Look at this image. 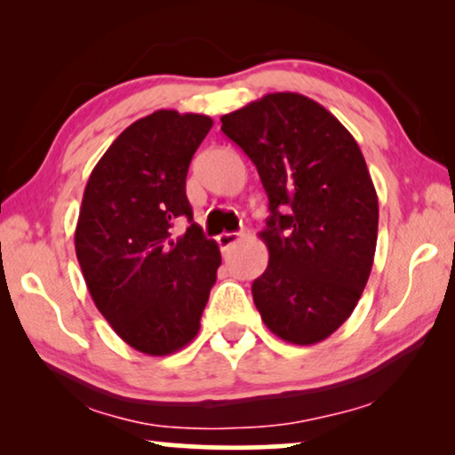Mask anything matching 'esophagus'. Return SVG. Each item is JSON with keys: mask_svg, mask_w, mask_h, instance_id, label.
<instances>
[{"mask_svg": "<svg viewBox=\"0 0 455 455\" xmlns=\"http://www.w3.org/2000/svg\"><path fill=\"white\" fill-rule=\"evenodd\" d=\"M242 240V234L240 232H223L217 235V244H220L221 251H229L235 242Z\"/></svg>", "mask_w": 455, "mask_h": 455, "instance_id": "obj_1", "label": "esophagus"}]
</instances>
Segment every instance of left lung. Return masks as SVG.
Returning a JSON list of instances; mask_svg holds the SVG:
<instances>
[{
	"instance_id": "8db88e82",
	"label": "left lung",
	"mask_w": 455,
	"mask_h": 455,
	"mask_svg": "<svg viewBox=\"0 0 455 455\" xmlns=\"http://www.w3.org/2000/svg\"><path fill=\"white\" fill-rule=\"evenodd\" d=\"M269 198L259 235L269 265L252 282L260 319L277 338L313 346L344 325L369 282L379 201L354 136L298 92H269L221 116Z\"/></svg>"
}]
</instances>
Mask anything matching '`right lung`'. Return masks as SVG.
<instances>
[{
  "mask_svg": "<svg viewBox=\"0 0 455 455\" xmlns=\"http://www.w3.org/2000/svg\"><path fill=\"white\" fill-rule=\"evenodd\" d=\"M213 120L159 109L124 130L86 182L74 246L111 329L148 356L196 338L221 252L192 221L186 176ZM186 216L191 226L176 236Z\"/></svg>",
  "mask_w": 455,
  "mask_h": 455,
  "instance_id": "1",
  "label": "right lung"
}]
</instances>
